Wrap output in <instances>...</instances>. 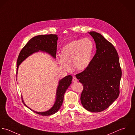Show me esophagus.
Here are the masks:
<instances>
[{
    "label": "esophagus",
    "mask_w": 135,
    "mask_h": 135,
    "mask_svg": "<svg viewBox=\"0 0 135 135\" xmlns=\"http://www.w3.org/2000/svg\"><path fill=\"white\" fill-rule=\"evenodd\" d=\"M77 81H78L77 79L75 77H74L73 78V82H77Z\"/></svg>",
    "instance_id": "esophagus-1"
}]
</instances>
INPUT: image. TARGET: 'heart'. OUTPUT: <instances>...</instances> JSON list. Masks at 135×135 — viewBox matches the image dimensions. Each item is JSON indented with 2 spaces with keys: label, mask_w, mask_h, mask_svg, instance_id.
I'll use <instances>...</instances> for the list:
<instances>
[{
  "label": "heart",
  "mask_w": 135,
  "mask_h": 135,
  "mask_svg": "<svg viewBox=\"0 0 135 135\" xmlns=\"http://www.w3.org/2000/svg\"><path fill=\"white\" fill-rule=\"evenodd\" d=\"M93 50V43L89 38L72 41L61 50L59 65L65 70L70 69L72 62L74 68L79 71L84 70L89 65Z\"/></svg>",
  "instance_id": "b5f03b06"
}]
</instances>
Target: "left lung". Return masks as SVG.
<instances>
[{
	"label": "left lung",
	"mask_w": 135,
	"mask_h": 135,
	"mask_svg": "<svg viewBox=\"0 0 135 135\" xmlns=\"http://www.w3.org/2000/svg\"><path fill=\"white\" fill-rule=\"evenodd\" d=\"M89 33L95 43L96 53L86 69L76 77L83 86L80 98L82 106L96 113L106 109L118 97L122 70L113 44L99 33Z\"/></svg>",
	"instance_id": "8db88e82"
}]
</instances>
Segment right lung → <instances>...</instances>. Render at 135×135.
<instances>
[{
	"label": "right lung",
	"instance_id": "1",
	"mask_svg": "<svg viewBox=\"0 0 135 135\" xmlns=\"http://www.w3.org/2000/svg\"><path fill=\"white\" fill-rule=\"evenodd\" d=\"M58 36L56 34L40 35L32 38L22 49L19 55L17 62V74L19 66L32 54L38 52H45L51 55L54 58H56L57 50V41ZM73 77L70 75L67 76L58 82V85L56 93V100L53 106L48 110L43 112L35 111L28 108L25 103L23 98L22 100L25 105L30 108L33 112L42 116H50L57 112L63 102L64 96L67 89L71 83Z\"/></svg>",
	"mask_w": 135,
	"mask_h": 135
}]
</instances>
